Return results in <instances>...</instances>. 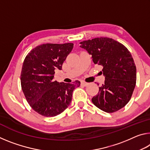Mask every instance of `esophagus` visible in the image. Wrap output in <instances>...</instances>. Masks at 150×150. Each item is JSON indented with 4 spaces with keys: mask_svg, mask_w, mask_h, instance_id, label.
<instances>
[{
    "mask_svg": "<svg viewBox=\"0 0 150 150\" xmlns=\"http://www.w3.org/2000/svg\"><path fill=\"white\" fill-rule=\"evenodd\" d=\"M81 85L85 86V87H86V86H87L88 85V83H86V82H85V81H81Z\"/></svg>",
    "mask_w": 150,
    "mask_h": 150,
    "instance_id": "obj_1",
    "label": "esophagus"
}]
</instances>
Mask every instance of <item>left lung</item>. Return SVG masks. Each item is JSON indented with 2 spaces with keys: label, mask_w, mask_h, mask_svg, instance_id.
Returning <instances> with one entry per match:
<instances>
[{
  "label": "left lung",
  "mask_w": 150,
  "mask_h": 150,
  "mask_svg": "<svg viewBox=\"0 0 150 150\" xmlns=\"http://www.w3.org/2000/svg\"><path fill=\"white\" fill-rule=\"evenodd\" d=\"M92 55L95 64L103 67L105 84L92 98L96 107L108 113L118 111L130 100L136 83V67L129 50L109 38H96L80 42Z\"/></svg>",
  "instance_id": "obj_1"
}]
</instances>
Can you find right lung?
Wrapping results in <instances>:
<instances>
[{"label":"right lung","instance_id":"1","mask_svg":"<svg viewBox=\"0 0 150 150\" xmlns=\"http://www.w3.org/2000/svg\"><path fill=\"white\" fill-rule=\"evenodd\" d=\"M73 47L72 43L45 44L36 46L25 57L20 81L27 102L34 111L46 117L63 112L70 105L73 91L80 81H54L55 69L61 70Z\"/></svg>","mask_w":150,"mask_h":150}]
</instances>
